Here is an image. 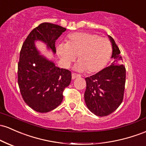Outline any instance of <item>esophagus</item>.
I'll return each mask as SVG.
<instances>
[{
	"instance_id": "34e87169",
	"label": "esophagus",
	"mask_w": 146,
	"mask_h": 146,
	"mask_svg": "<svg viewBox=\"0 0 146 146\" xmlns=\"http://www.w3.org/2000/svg\"><path fill=\"white\" fill-rule=\"evenodd\" d=\"M79 77H80V76L79 75L76 74V73H72V80H75L76 78H79Z\"/></svg>"
}]
</instances>
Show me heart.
I'll use <instances>...</instances> for the list:
<instances>
[{"mask_svg":"<svg viewBox=\"0 0 146 146\" xmlns=\"http://www.w3.org/2000/svg\"><path fill=\"white\" fill-rule=\"evenodd\" d=\"M111 44L106 38L90 33H75L70 34L66 44L57 46V52L62 64L68 68L78 56L79 61L75 69L89 74L96 73L106 66L111 57Z\"/></svg>","mask_w":146,"mask_h":146,"instance_id":"1","label":"heart"}]
</instances>
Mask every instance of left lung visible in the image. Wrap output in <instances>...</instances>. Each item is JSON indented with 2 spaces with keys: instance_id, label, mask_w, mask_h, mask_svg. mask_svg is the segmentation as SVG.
<instances>
[{
  "instance_id": "1",
  "label": "left lung",
  "mask_w": 146,
  "mask_h": 146,
  "mask_svg": "<svg viewBox=\"0 0 146 146\" xmlns=\"http://www.w3.org/2000/svg\"><path fill=\"white\" fill-rule=\"evenodd\" d=\"M108 37L112 46L111 64L85 78L84 101L88 109L98 116H107L120 106L125 84L126 70L120 56L121 52L113 38L110 35Z\"/></svg>"
}]
</instances>
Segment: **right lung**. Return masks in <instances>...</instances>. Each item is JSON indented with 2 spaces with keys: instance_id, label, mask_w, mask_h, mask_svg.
I'll list each match as a JSON object with an SVG mask.
<instances>
[{
  "instance_id": "add662e5",
  "label": "right lung",
  "mask_w": 146,
  "mask_h": 146,
  "mask_svg": "<svg viewBox=\"0 0 146 146\" xmlns=\"http://www.w3.org/2000/svg\"><path fill=\"white\" fill-rule=\"evenodd\" d=\"M65 28L42 23L33 29L24 41L18 64V84L24 101L37 112L46 113L62 103L63 91L70 84L71 73L56 66L53 61L41 55L35 42L41 41L56 53L55 41Z\"/></svg>"
}]
</instances>
